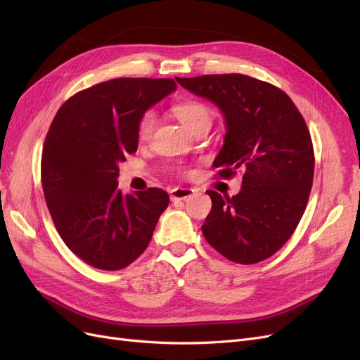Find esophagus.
<instances>
[{"mask_svg": "<svg viewBox=\"0 0 360 360\" xmlns=\"http://www.w3.org/2000/svg\"><path fill=\"white\" fill-rule=\"evenodd\" d=\"M193 193H195V191L189 189V188H176L169 192V198H171V201H184V200L191 198Z\"/></svg>", "mask_w": 360, "mask_h": 360, "instance_id": "esophagus-1", "label": "esophagus"}]
</instances>
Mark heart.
I'll use <instances>...</instances> for the list:
<instances>
[{
    "mask_svg": "<svg viewBox=\"0 0 360 360\" xmlns=\"http://www.w3.org/2000/svg\"><path fill=\"white\" fill-rule=\"evenodd\" d=\"M174 114L181 122V124L189 129L191 132L197 130L201 126H210L212 123V111L210 108L198 101H186L172 106ZM156 127V115L147 111L139 117L136 124V136L141 143H147L155 134Z\"/></svg>",
    "mask_w": 360,
    "mask_h": 360,
    "instance_id": "obj_1",
    "label": "heart"
}]
</instances>
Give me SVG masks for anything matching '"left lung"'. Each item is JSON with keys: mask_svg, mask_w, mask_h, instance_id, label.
<instances>
[{"mask_svg": "<svg viewBox=\"0 0 360 360\" xmlns=\"http://www.w3.org/2000/svg\"><path fill=\"white\" fill-rule=\"evenodd\" d=\"M225 115V143L216 176L243 172L234 197L216 191L201 226L205 240L238 264L259 263L285 245L307 209L314 180V147L307 123L287 93L240 73L177 78Z\"/></svg>", "mask_w": 360, "mask_h": 360, "instance_id": "8db88e82", "label": "left lung"}]
</instances>
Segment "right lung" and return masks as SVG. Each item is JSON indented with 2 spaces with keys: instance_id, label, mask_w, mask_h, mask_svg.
Wrapping results in <instances>:
<instances>
[{
  "instance_id": "add662e5",
  "label": "right lung",
  "mask_w": 360,
  "mask_h": 360,
  "mask_svg": "<svg viewBox=\"0 0 360 360\" xmlns=\"http://www.w3.org/2000/svg\"><path fill=\"white\" fill-rule=\"evenodd\" d=\"M177 89L174 79L115 78L73 94L52 120L41 151V188L60 237L101 270L144 252L169 197L159 188L118 189V163L138 148L136 124Z\"/></svg>"
}]
</instances>
